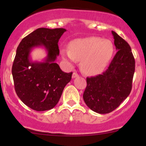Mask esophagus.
Instances as JSON below:
<instances>
[{
  "label": "esophagus",
  "mask_w": 146,
  "mask_h": 146,
  "mask_svg": "<svg viewBox=\"0 0 146 146\" xmlns=\"http://www.w3.org/2000/svg\"><path fill=\"white\" fill-rule=\"evenodd\" d=\"M78 76H79V74L78 73H76V72H74V73H73V75H72V78H75Z\"/></svg>",
  "instance_id": "1"
}]
</instances>
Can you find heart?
I'll list each match as a JSON object with an SVG mask.
<instances>
[{
	"instance_id": "b5f03b06",
	"label": "heart",
	"mask_w": 146,
	"mask_h": 146,
	"mask_svg": "<svg viewBox=\"0 0 146 146\" xmlns=\"http://www.w3.org/2000/svg\"><path fill=\"white\" fill-rule=\"evenodd\" d=\"M70 49L61 51L62 58L70 63L82 60L81 68L88 75L99 74L105 69L114 53L112 42L99 37L72 41Z\"/></svg>"
}]
</instances>
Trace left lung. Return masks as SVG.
<instances>
[{"label":"left lung","instance_id":"left-lung-1","mask_svg":"<svg viewBox=\"0 0 146 146\" xmlns=\"http://www.w3.org/2000/svg\"><path fill=\"white\" fill-rule=\"evenodd\" d=\"M117 53L106 71L86 78L83 98L94 112L106 114L113 111L130 95L135 70L131 48L126 41L112 31Z\"/></svg>","mask_w":146,"mask_h":146}]
</instances>
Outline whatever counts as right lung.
<instances>
[{"instance_id": "right-lung-1", "label": "right lung", "mask_w": 146, "mask_h": 146, "mask_svg": "<svg viewBox=\"0 0 146 146\" xmlns=\"http://www.w3.org/2000/svg\"><path fill=\"white\" fill-rule=\"evenodd\" d=\"M66 31L63 28H39L25 37L18 45L12 65L14 88L25 105L36 111L52 109L59 102L72 72L64 73L55 62L59 55L58 41ZM43 46L48 56L43 63H33L30 52Z\"/></svg>"}]
</instances>
